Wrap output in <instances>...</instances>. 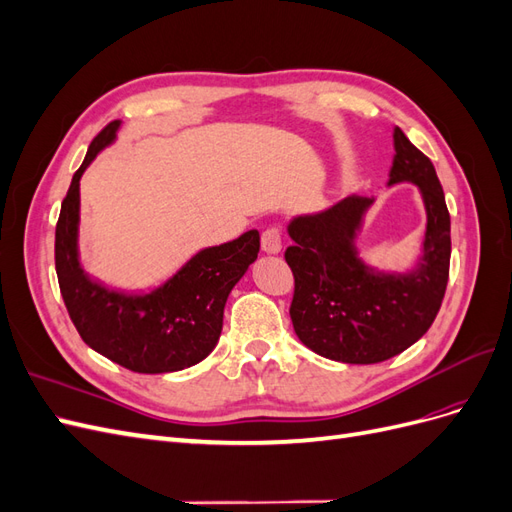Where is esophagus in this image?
<instances>
[{
	"label": "esophagus",
	"mask_w": 512,
	"mask_h": 512,
	"mask_svg": "<svg viewBox=\"0 0 512 512\" xmlns=\"http://www.w3.org/2000/svg\"><path fill=\"white\" fill-rule=\"evenodd\" d=\"M260 245H262V252H267V254L280 252L282 250V228L280 226H267L265 230H262Z\"/></svg>",
	"instance_id": "esophagus-1"
}]
</instances>
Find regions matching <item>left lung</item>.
Segmentation results:
<instances>
[{
    "label": "left lung",
    "instance_id": "left-lung-1",
    "mask_svg": "<svg viewBox=\"0 0 512 512\" xmlns=\"http://www.w3.org/2000/svg\"><path fill=\"white\" fill-rule=\"evenodd\" d=\"M393 138L389 183H416L427 207L425 256L414 273H376L356 256L352 239L371 205L367 196L354 194L288 226L290 320L301 342L324 359L354 365L391 359L418 342L440 312L451 267V215L431 160L399 128Z\"/></svg>",
    "mask_w": 512,
    "mask_h": 512
}]
</instances>
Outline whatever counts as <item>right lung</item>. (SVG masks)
<instances>
[{
    "instance_id": "right-lung-1",
    "label": "right lung",
    "mask_w": 512,
    "mask_h": 512,
    "mask_svg": "<svg viewBox=\"0 0 512 512\" xmlns=\"http://www.w3.org/2000/svg\"><path fill=\"white\" fill-rule=\"evenodd\" d=\"M111 121L91 141L61 203L55 228V269L61 297L83 342L136 374L192 367L215 348L228 294L260 250L256 230L196 254L173 280L145 297H123L89 280L79 265V181L98 151L115 138Z\"/></svg>"
}]
</instances>
